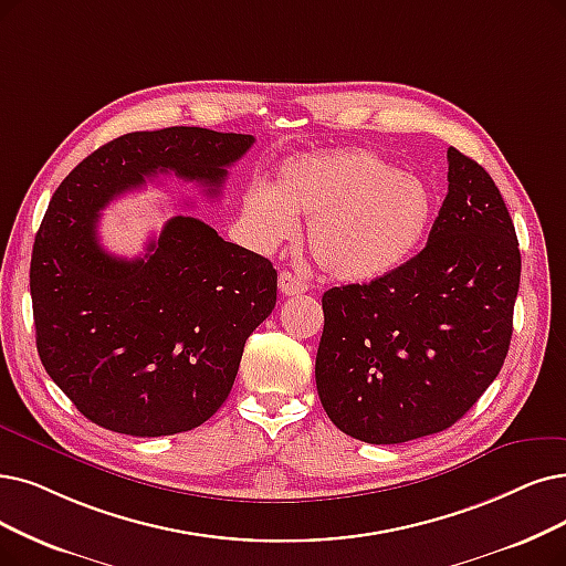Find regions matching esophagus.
Here are the masks:
<instances>
[{
    "label": "esophagus",
    "instance_id": "obj_1",
    "mask_svg": "<svg viewBox=\"0 0 566 566\" xmlns=\"http://www.w3.org/2000/svg\"><path fill=\"white\" fill-rule=\"evenodd\" d=\"M279 290L283 292L285 297H292V295H302V292L308 290V285H306L304 279L292 274V271H281V276H279Z\"/></svg>",
    "mask_w": 566,
    "mask_h": 566
}]
</instances>
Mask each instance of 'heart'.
Instances as JSON below:
<instances>
[{"mask_svg": "<svg viewBox=\"0 0 566 566\" xmlns=\"http://www.w3.org/2000/svg\"><path fill=\"white\" fill-rule=\"evenodd\" d=\"M297 216L308 218V251L327 276L369 283L416 253L434 197L378 153L338 148L290 157L274 184H253L241 197V232L260 253L295 239Z\"/></svg>", "mask_w": 566, "mask_h": 566, "instance_id": "b5f03b06", "label": "heart"}]
</instances>
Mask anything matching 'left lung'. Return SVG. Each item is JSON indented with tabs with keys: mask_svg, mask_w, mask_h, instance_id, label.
<instances>
[{
	"mask_svg": "<svg viewBox=\"0 0 566 566\" xmlns=\"http://www.w3.org/2000/svg\"><path fill=\"white\" fill-rule=\"evenodd\" d=\"M520 285L509 209L490 174L448 148V195L422 251L323 295L315 386L344 434L388 446L455 424L500 374Z\"/></svg>",
	"mask_w": 566,
	"mask_h": 566,
	"instance_id": "left-lung-1",
	"label": "left lung"
}]
</instances>
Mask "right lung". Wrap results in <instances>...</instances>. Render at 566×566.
<instances>
[{
	"mask_svg": "<svg viewBox=\"0 0 566 566\" xmlns=\"http://www.w3.org/2000/svg\"><path fill=\"white\" fill-rule=\"evenodd\" d=\"M251 134L205 127L132 132L97 148L55 190L32 248L36 350L55 386L95 424L167 437L207 422L228 399L245 338L276 306V269L174 216L142 258L97 239L99 211L174 171L220 195Z\"/></svg>",
	"mask_w": 566,
	"mask_h": 566,
	"instance_id": "1",
	"label": "right lung"
}]
</instances>
